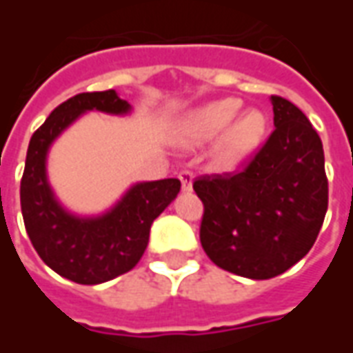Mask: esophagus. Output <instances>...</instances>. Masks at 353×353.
Masks as SVG:
<instances>
[{"label": "esophagus", "mask_w": 353, "mask_h": 353, "mask_svg": "<svg viewBox=\"0 0 353 353\" xmlns=\"http://www.w3.org/2000/svg\"><path fill=\"white\" fill-rule=\"evenodd\" d=\"M192 179H194V176H192V172H189V170L179 172V181H181V189H183V192L192 191Z\"/></svg>", "instance_id": "34e87169"}]
</instances>
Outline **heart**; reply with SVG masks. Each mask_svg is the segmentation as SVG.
I'll return each instance as SVG.
<instances>
[{"label":"heart","instance_id":"obj_1","mask_svg":"<svg viewBox=\"0 0 353 353\" xmlns=\"http://www.w3.org/2000/svg\"><path fill=\"white\" fill-rule=\"evenodd\" d=\"M240 108L238 98H223L192 109L177 123L174 141L194 147L219 136L212 149V162L223 172L234 170L259 147L266 132V117L261 111L250 109L236 117Z\"/></svg>","mask_w":353,"mask_h":353}]
</instances>
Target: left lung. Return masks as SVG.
Returning a JSON list of instances; mask_svg holds the SVG:
<instances>
[{"label":"left lung","mask_w":353,"mask_h":353,"mask_svg":"<svg viewBox=\"0 0 353 353\" xmlns=\"http://www.w3.org/2000/svg\"><path fill=\"white\" fill-rule=\"evenodd\" d=\"M274 132L232 176L200 177V242L215 265L268 280L299 263L316 242L327 212L323 145L295 103L270 96Z\"/></svg>","instance_id":"1"}]
</instances>
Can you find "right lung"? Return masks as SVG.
<instances>
[{"mask_svg":"<svg viewBox=\"0 0 353 353\" xmlns=\"http://www.w3.org/2000/svg\"><path fill=\"white\" fill-rule=\"evenodd\" d=\"M88 111L128 115L132 105L115 90L83 92L60 103L30 139L20 206L28 236L43 263L65 280L96 285L138 265L151 225L176 200L181 181L176 177L139 181L103 214L70 212L50 187L47 157L60 134Z\"/></svg>","mask_w":353,"mask_h":353,"instance_id":"right-lung-1","label":"right lung"}]
</instances>
